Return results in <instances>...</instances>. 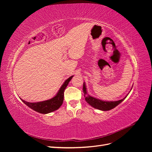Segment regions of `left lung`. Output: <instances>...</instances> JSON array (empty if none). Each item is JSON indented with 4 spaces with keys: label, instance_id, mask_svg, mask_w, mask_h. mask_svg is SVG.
Masks as SVG:
<instances>
[{
    "label": "left lung",
    "instance_id": "obj_1",
    "mask_svg": "<svg viewBox=\"0 0 152 152\" xmlns=\"http://www.w3.org/2000/svg\"><path fill=\"white\" fill-rule=\"evenodd\" d=\"M131 89H132V88H131ZM83 93H84V95L85 97V99L87 103H89L93 108H96L98 110H102V111H108V110H110L114 108L115 107H116L118 104H120L122 102V101H124L126 99V98L129 94V93H128L123 99H122L121 100H118V101H115H115L114 102L103 101L102 99L94 98V97H93V96L89 95L87 92V89H86L85 82H84V84H83Z\"/></svg>",
    "mask_w": 152,
    "mask_h": 152
}]
</instances>
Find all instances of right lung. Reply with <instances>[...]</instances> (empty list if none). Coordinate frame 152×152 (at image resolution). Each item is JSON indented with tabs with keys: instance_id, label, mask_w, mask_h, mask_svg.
Instances as JSON below:
<instances>
[{
	"instance_id": "obj_1",
	"label": "right lung",
	"mask_w": 152,
	"mask_h": 152,
	"mask_svg": "<svg viewBox=\"0 0 152 152\" xmlns=\"http://www.w3.org/2000/svg\"><path fill=\"white\" fill-rule=\"evenodd\" d=\"M73 77V75L70 77L68 79H66L64 82V83L60 87V89L58 91V93L51 99L43 101V102L30 103L27 102L26 101L20 98L21 99L22 102L26 105L28 106V107L39 113L42 114H47L50 112H53L54 111H56V110H57L61 107L63 103L64 91H65L66 87H67L69 83V82L71 80Z\"/></svg>"
}]
</instances>
